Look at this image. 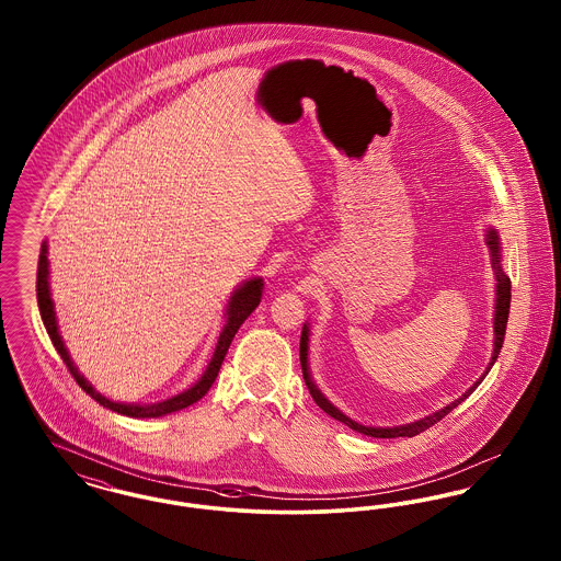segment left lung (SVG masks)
I'll list each match as a JSON object with an SVG mask.
<instances>
[{
	"label": "left lung",
	"instance_id": "1",
	"mask_svg": "<svg viewBox=\"0 0 561 561\" xmlns=\"http://www.w3.org/2000/svg\"><path fill=\"white\" fill-rule=\"evenodd\" d=\"M485 243H488V248H490V252H492V267L496 271V282H499V284H496V313H494V353H492V362H490L488 370L483 373L480 380H478L471 389H467L462 398L454 400L453 403H448L446 408H442L439 412H435V414H431V416H425V419H421V421H414V423H408V425H400V427H366V425H359V423L351 421L341 410H336L330 401L321 396L320 389L313 385L311 374H309V366H307L309 328L305 325V328H302V334H300V366H302V378H305V382H307V389H309L311 398L316 400V403L320 405L325 414H330L332 419L345 423V425L353 428V431L364 433V435H370V437H382V439H385V437H387V439H391V437H414V435L427 431L428 427H433L435 423H439L446 414L453 412L458 403H462V401L467 400V398L478 389V385L485 378V374L490 373V368L494 366V362H496V357H499V353H501V347H503V343H505L508 307H511V279H508L507 275L503 273V268H501V243H499V233H496L494 229L488 231Z\"/></svg>",
	"mask_w": 561,
	"mask_h": 561
}]
</instances>
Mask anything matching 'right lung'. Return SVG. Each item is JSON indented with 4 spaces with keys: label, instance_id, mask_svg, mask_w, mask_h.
<instances>
[{
    "label": "right lung",
    "instance_id": "right-lung-1",
    "mask_svg": "<svg viewBox=\"0 0 561 561\" xmlns=\"http://www.w3.org/2000/svg\"><path fill=\"white\" fill-rule=\"evenodd\" d=\"M35 288H37V305H39V316L42 321L46 325V332L53 341L54 348L58 351L60 359L65 362V366L69 368L71 376L76 378V382L80 385L81 389L92 398V400L99 401L101 405H105L108 410L117 412V414H124V416H133V419H158L163 414H172V412H179L183 408H187L191 403H195L197 400H202L208 389L213 387L218 370L222 366V359L229 351V345L236 336V332L240 330L241 323L248 320V316L259 307L261 302V296H263V279L254 277L250 282H245L241 286L240 290H236V294L231 296L229 300V307H227V323L218 336V345L214 351L213 362L208 364L204 376L179 396L170 398V400L160 401V403H151V405H138V403H117V401H108L107 398H103L101 393H96L92 389V385L78 373V368L73 366L67 348L62 345V339L58 334V325H56V313H54L53 298H50V286H48V245L46 241L42 243V252H39V261H37V282H35Z\"/></svg>",
    "mask_w": 561,
    "mask_h": 561
}]
</instances>
